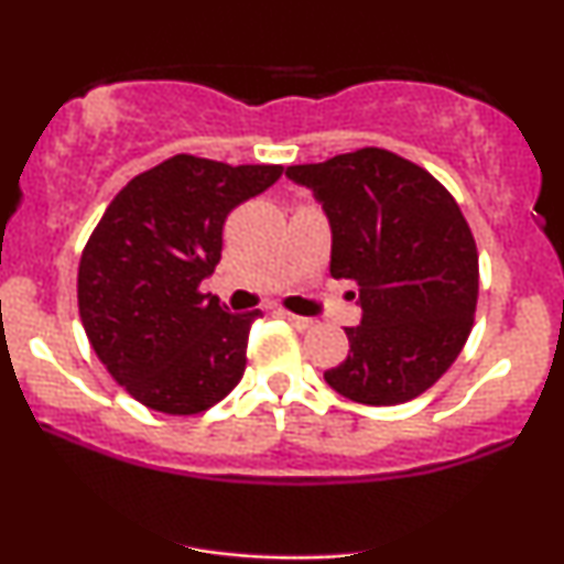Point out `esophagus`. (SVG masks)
<instances>
[{
	"label": "esophagus",
	"instance_id": "obj_1",
	"mask_svg": "<svg viewBox=\"0 0 564 564\" xmlns=\"http://www.w3.org/2000/svg\"><path fill=\"white\" fill-rule=\"evenodd\" d=\"M278 315H281L283 321H289L294 328H300V332H304V328H310V326H315L313 318H302V315L286 313V310H278Z\"/></svg>",
	"mask_w": 564,
	"mask_h": 564
}]
</instances>
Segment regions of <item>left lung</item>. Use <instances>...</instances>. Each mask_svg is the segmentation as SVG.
Here are the masks:
<instances>
[{
	"label": "left lung",
	"instance_id": "obj_1",
	"mask_svg": "<svg viewBox=\"0 0 564 564\" xmlns=\"http://www.w3.org/2000/svg\"><path fill=\"white\" fill-rule=\"evenodd\" d=\"M332 225V275L358 283L360 326L328 387L355 403L398 405L448 371L471 332L477 246L462 209L422 166L381 148L289 166ZM355 296V294H352Z\"/></svg>",
	"mask_w": 564,
	"mask_h": 564
}]
</instances>
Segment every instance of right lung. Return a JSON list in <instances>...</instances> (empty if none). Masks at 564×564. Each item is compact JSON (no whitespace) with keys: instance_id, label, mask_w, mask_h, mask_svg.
I'll return each mask as SVG.
<instances>
[{"instance_id":"add662e5","label":"right lung","mask_w":564,"mask_h":564,"mask_svg":"<svg viewBox=\"0 0 564 564\" xmlns=\"http://www.w3.org/2000/svg\"><path fill=\"white\" fill-rule=\"evenodd\" d=\"M283 174L180 153L116 193L82 251L79 315L108 373L153 411L191 416L243 377L254 313L232 315L200 281L223 257V225Z\"/></svg>"}]
</instances>
